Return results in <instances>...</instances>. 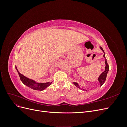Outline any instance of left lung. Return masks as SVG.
<instances>
[{
  "label": "left lung",
  "mask_w": 127,
  "mask_h": 127,
  "mask_svg": "<svg viewBox=\"0 0 127 127\" xmlns=\"http://www.w3.org/2000/svg\"><path fill=\"white\" fill-rule=\"evenodd\" d=\"M99 48H100V49L104 53V55H103V57L104 58H105V52L104 51V50H103L102 48L101 47H99ZM105 70L104 71L102 74L99 75V76L98 77V81L99 82V85H100V87L102 86L103 85V84L104 83L105 81V79H106V76H107V72H108L109 70V65L108 64H107V61H106V59H105ZM74 85H75L77 87H78V88H79V89L82 90L83 91L85 90L84 89H83V88H80V86H79L78 84L76 82H73L72 83Z\"/></svg>",
  "instance_id": "8db88e82"
}]
</instances>
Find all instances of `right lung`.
I'll use <instances>...</instances> for the list:
<instances>
[{"label": "right lung", "mask_w": 127, "mask_h": 127, "mask_svg": "<svg viewBox=\"0 0 127 127\" xmlns=\"http://www.w3.org/2000/svg\"><path fill=\"white\" fill-rule=\"evenodd\" d=\"M15 68L16 69V70L18 72L21 80L22 82V83L26 86L32 88L33 90L37 91H43L45 90L46 88L50 85L52 82H49L47 83H36L35 80L30 79L28 77H25L23 75L21 74V73L18 71L16 66H15Z\"/></svg>", "instance_id": "obj_1"}]
</instances>
